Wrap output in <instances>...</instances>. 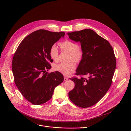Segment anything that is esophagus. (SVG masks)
<instances>
[{
	"label": "esophagus",
	"instance_id": "obj_1",
	"mask_svg": "<svg viewBox=\"0 0 131 131\" xmlns=\"http://www.w3.org/2000/svg\"><path fill=\"white\" fill-rule=\"evenodd\" d=\"M68 79V78H67L66 77H64V81H67Z\"/></svg>",
	"mask_w": 131,
	"mask_h": 131
}]
</instances>
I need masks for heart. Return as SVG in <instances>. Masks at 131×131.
Segmentation results:
<instances>
[{"label":"heart","mask_w":131,"mask_h":131,"mask_svg":"<svg viewBox=\"0 0 131 131\" xmlns=\"http://www.w3.org/2000/svg\"><path fill=\"white\" fill-rule=\"evenodd\" d=\"M59 46L63 51H66L69 53V61L78 63L82 59L83 51L76 42L69 40H66L60 42ZM49 54L53 60L55 62L58 61L59 50L57 46L53 45L51 47L49 50ZM54 69L65 76H68L74 71L76 66L72 62L60 63L55 65L54 66Z\"/></svg>","instance_id":"1"}]
</instances>
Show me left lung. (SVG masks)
<instances>
[{"label":"left lung","instance_id":"8db88e82","mask_svg":"<svg viewBox=\"0 0 131 131\" xmlns=\"http://www.w3.org/2000/svg\"><path fill=\"white\" fill-rule=\"evenodd\" d=\"M69 38L80 42L83 57L76 75L88 78H69L75 83L68 93L69 98L81 108L92 106L99 102L110 88L116 67L113 47L103 37L90 29L67 32Z\"/></svg>","mask_w":131,"mask_h":131}]
</instances>
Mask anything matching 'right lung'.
<instances>
[{"mask_svg":"<svg viewBox=\"0 0 131 131\" xmlns=\"http://www.w3.org/2000/svg\"><path fill=\"white\" fill-rule=\"evenodd\" d=\"M65 33L37 30L27 36L14 54L12 70L15 83L22 95L34 105H41L52 97L56 86L64 80L59 72H47L53 62L51 47Z\"/></svg>","mask_w":131,"mask_h":131,"instance_id":"add662e5","label":"right lung"}]
</instances>
